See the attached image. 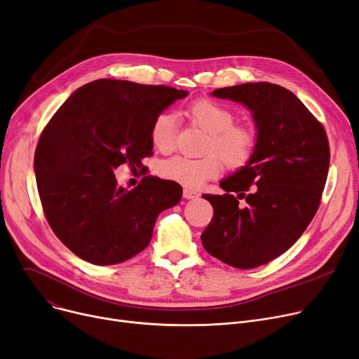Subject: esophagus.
<instances>
[{
  "label": "esophagus",
  "mask_w": 359,
  "mask_h": 359,
  "mask_svg": "<svg viewBox=\"0 0 359 359\" xmlns=\"http://www.w3.org/2000/svg\"><path fill=\"white\" fill-rule=\"evenodd\" d=\"M182 196H184V198H187V200H191V198H197L200 194H198L197 191H194V190H190V189H184V191H182Z\"/></svg>",
  "instance_id": "obj_1"
}]
</instances>
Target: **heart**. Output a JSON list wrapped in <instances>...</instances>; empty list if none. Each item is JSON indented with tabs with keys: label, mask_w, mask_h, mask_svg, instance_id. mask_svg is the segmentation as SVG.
<instances>
[{
	"label": "heart",
	"mask_w": 359,
	"mask_h": 359,
	"mask_svg": "<svg viewBox=\"0 0 359 359\" xmlns=\"http://www.w3.org/2000/svg\"><path fill=\"white\" fill-rule=\"evenodd\" d=\"M191 121L209 133L201 158L174 156L161 165V175L190 189L219 175L224 162L231 169L245 166L257 149V133L250 126L235 124V114L212 99L193 100L185 108ZM150 140L158 150L168 153L177 144L175 118L162 112L153 119Z\"/></svg>",
	"instance_id": "1"
}]
</instances>
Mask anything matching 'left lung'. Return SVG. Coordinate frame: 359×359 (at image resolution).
Returning <instances> with one entry per match:
<instances>
[{
  "mask_svg": "<svg viewBox=\"0 0 359 359\" xmlns=\"http://www.w3.org/2000/svg\"><path fill=\"white\" fill-rule=\"evenodd\" d=\"M213 96L247 105L259 135L251 161L220 182L226 193L203 194L213 217L201 243L220 262L254 269L291 248L317 213L329 174V139L309 108L279 84L245 83Z\"/></svg>",
  "mask_w": 359,
  "mask_h": 359,
  "instance_id": "1",
  "label": "left lung"
}]
</instances>
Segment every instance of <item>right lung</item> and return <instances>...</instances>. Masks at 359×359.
<instances>
[{
    "label": "right lung",
    "mask_w": 359,
    "mask_h": 359,
    "mask_svg": "<svg viewBox=\"0 0 359 359\" xmlns=\"http://www.w3.org/2000/svg\"><path fill=\"white\" fill-rule=\"evenodd\" d=\"M185 90L100 79L68 97L45 126L35 174L50 229L77 257L97 266L123 263L150 243L161 212L180 203L182 187L153 175L133 190L114 169L146 172L150 127Z\"/></svg>",
    "instance_id": "obj_1"
}]
</instances>
